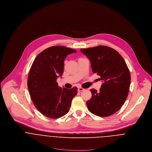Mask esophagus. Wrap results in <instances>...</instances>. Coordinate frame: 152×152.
<instances>
[{"mask_svg":"<svg viewBox=\"0 0 152 152\" xmlns=\"http://www.w3.org/2000/svg\"><path fill=\"white\" fill-rule=\"evenodd\" d=\"M84 89L83 88H82V87H78V92H81V91H83V90H84Z\"/></svg>","mask_w":152,"mask_h":152,"instance_id":"34e87169","label":"esophagus"}]
</instances>
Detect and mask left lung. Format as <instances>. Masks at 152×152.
Segmentation results:
<instances>
[{
  "instance_id": "8db88e82",
  "label": "left lung",
  "mask_w": 152,
  "mask_h": 152,
  "mask_svg": "<svg viewBox=\"0 0 152 152\" xmlns=\"http://www.w3.org/2000/svg\"><path fill=\"white\" fill-rule=\"evenodd\" d=\"M90 60L93 72L101 77L99 91L92 88V98L87 101L92 114L107 117L117 112L124 104L129 92L131 74L121 55L114 49L103 45L81 49Z\"/></svg>"
}]
</instances>
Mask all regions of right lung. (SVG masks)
Segmentation results:
<instances>
[{
    "mask_svg": "<svg viewBox=\"0 0 152 152\" xmlns=\"http://www.w3.org/2000/svg\"><path fill=\"white\" fill-rule=\"evenodd\" d=\"M76 52L63 46L49 47L37 56L30 68L27 79L30 97L38 110L47 117L57 118L67 114L77 94L76 87L62 88L56 82L64 74L65 58Z\"/></svg>",
    "mask_w": 152,
    "mask_h": 152,
    "instance_id": "obj_1",
    "label": "right lung"
}]
</instances>
